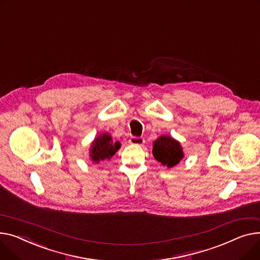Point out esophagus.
Instances as JSON below:
<instances>
[{"instance_id": "esophagus-1", "label": "esophagus", "mask_w": 260, "mask_h": 260, "mask_svg": "<svg viewBox=\"0 0 260 260\" xmlns=\"http://www.w3.org/2000/svg\"><path fill=\"white\" fill-rule=\"evenodd\" d=\"M129 143L132 144V145H143L145 143V140L144 137H140V136H132L130 137L129 140Z\"/></svg>"}]
</instances>
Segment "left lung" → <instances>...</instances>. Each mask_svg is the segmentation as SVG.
I'll return each instance as SVG.
<instances>
[{
    "instance_id": "8db88e82",
    "label": "left lung",
    "mask_w": 260,
    "mask_h": 260,
    "mask_svg": "<svg viewBox=\"0 0 260 260\" xmlns=\"http://www.w3.org/2000/svg\"><path fill=\"white\" fill-rule=\"evenodd\" d=\"M152 153L160 164L167 167H173L184 156L180 144L170 136H160L154 142Z\"/></svg>"
}]
</instances>
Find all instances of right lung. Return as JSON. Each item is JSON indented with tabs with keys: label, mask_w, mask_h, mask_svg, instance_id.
<instances>
[{
	"label": "right lung",
	"mask_w": 260,
	"mask_h": 260,
	"mask_svg": "<svg viewBox=\"0 0 260 260\" xmlns=\"http://www.w3.org/2000/svg\"><path fill=\"white\" fill-rule=\"evenodd\" d=\"M92 149L90 150V155L93 161L99 162L100 160L109 159L115 152L119 149L120 144L116 142L113 144L111 136L109 134L100 135L92 143Z\"/></svg>",
	"instance_id": "obj_1"
}]
</instances>
